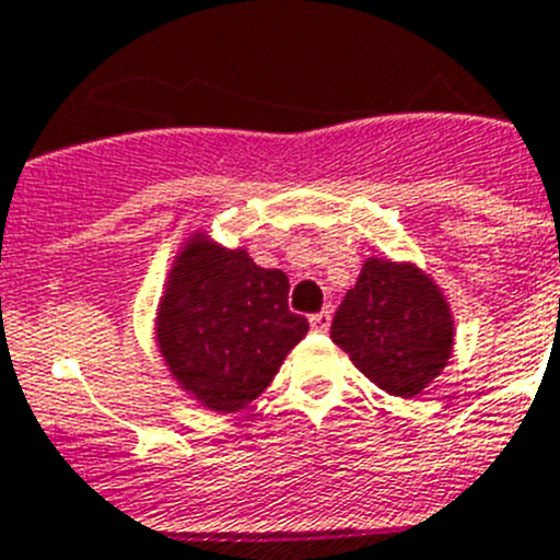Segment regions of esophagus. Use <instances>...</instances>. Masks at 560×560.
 Listing matches in <instances>:
<instances>
[{
  "label": "esophagus",
  "mask_w": 560,
  "mask_h": 560,
  "mask_svg": "<svg viewBox=\"0 0 560 560\" xmlns=\"http://www.w3.org/2000/svg\"><path fill=\"white\" fill-rule=\"evenodd\" d=\"M330 328V311H319V314L311 316V330H316V334H328Z\"/></svg>",
  "instance_id": "1"
}]
</instances>
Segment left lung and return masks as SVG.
<instances>
[{"label":"left lung","mask_w":560,"mask_h":560,"mask_svg":"<svg viewBox=\"0 0 560 560\" xmlns=\"http://www.w3.org/2000/svg\"><path fill=\"white\" fill-rule=\"evenodd\" d=\"M359 373L398 398H415L454 353V314L432 275L412 260L368 257L330 325Z\"/></svg>","instance_id":"1"}]
</instances>
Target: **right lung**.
Listing matches in <instances>:
<instances>
[{"instance_id":"right-lung-1","label":"right lung","mask_w":560,"mask_h":560,"mask_svg":"<svg viewBox=\"0 0 560 560\" xmlns=\"http://www.w3.org/2000/svg\"><path fill=\"white\" fill-rule=\"evenodd\" d=\"M308 334L289 311V277L260 269L249 252L226 249L192 230L167 266L153 341L171 378L199 407L241 412L271 384Z\"/></svg>"}]
</instances>
